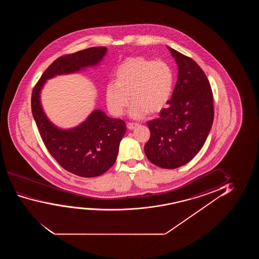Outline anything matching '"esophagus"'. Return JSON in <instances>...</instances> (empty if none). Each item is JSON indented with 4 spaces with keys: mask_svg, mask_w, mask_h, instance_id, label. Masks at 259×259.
I'll list each match as a JSON object with an SVG mask.
<instances>
[{
    "mask_svg": "<svg viewBox=\"0 0 259 259\" xmlns=\"http://www.w3.org/2000/svg\"><path fill=\"white\" fill-rule=\"evenodd\" d=\"M139 124H136V123H128L127 124V128L129 130H134L135 128L138 126Z\"/></svg>",
    "mask_w": 259,
    "mask_h": 259,
    "instance_id": "1",
    "label": "esophagus"
}]
</instances>
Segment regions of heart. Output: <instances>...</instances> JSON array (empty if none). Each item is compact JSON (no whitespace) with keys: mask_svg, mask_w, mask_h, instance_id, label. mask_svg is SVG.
<instances>
[{"mask_svg":"<svg viewBox=\"0 0 259 259\" xmlns=\"http://www.w3.org/2000/svg\"><path fill=\"white\" fill-rule=\"evenodd\" d=\"M116 82L105 87L107 107L114 116L124 113L131 99L129 116L140 119L147 114H156L170 101L174 89V72L163 61L131 57L118 66ZM131 96L129 97L128 96Z\"/></svg>","mask_w":259,"mask_h":259,"instance_id":"obj_1","label":"heart"}]
</instances>
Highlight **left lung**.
<instances>
[{"mask_svg":"<svg viewBox=\"0 0 259 259\" xmlns=\"http://www.w3.org/2000/svg\"><path fill=\"white\" fill-rule=\"evenodd\" d=\"M178 65V78L169 107L159 118L148 122L150 137L144 146L156 166L175 169L191 161L211 129L213 95L209 80L190 57L167 47Z\"/></svg>","mask_w":259,"mask_h":259,"instance_id":"obj_1","label":"left lung"}]
</instances>
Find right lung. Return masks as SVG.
<instances>
[{"mask_svg":"<svg viewBox=\"0 0 259 259\" xmlns=\"http://www.w3.org/2000/svg\"><path fill=\"white\" fill-rule=\"evenodd\" d=\"M107 51L105 47H95L57 58L32 90V117L44 144L61 166L80 177H97L113 165L121 140L126 133L125 123L97 109L75 127H58L43 110L40 94L50 78L96 67Z\"/></svg>","mask_w":259,"mask_h":259,"instance_id":"obj_1","label":"right lung"}]
</instances>
